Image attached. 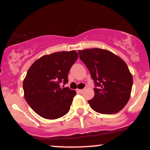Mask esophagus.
I'll return each instance as SVG.
<instances>
[{
  "mask_svg": "<svg viewBox=\"0 0 150 150\" xmlns=\"http://www.w3.org/2000/svg\"><path fill=\"white\" fill-rule=\"evenodd\" d=\"M83 91H84L83 89H77V92L78 93H80V94H81V93L83 92Z\"/></svg>",
  "mask_w": 150,
  "mask_h": 150,
  "instance_id": "1",
  "label": "esophagus"
}]
</instances>
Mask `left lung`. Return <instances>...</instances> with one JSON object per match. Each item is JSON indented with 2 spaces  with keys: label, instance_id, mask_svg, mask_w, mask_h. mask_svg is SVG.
<instances>
[{
  "label": "left lung",
  "instance_id": "left-lung-1",
  "mask_svg": "<svg viewBox=\"0 0 150 150\" xmlns=\"http://www.w3.org/2000/svg\"><path fill=\"white\" fill-rule=\"evenodd\" d=\"M94 80V97L91 108L102 114H113L123 109L130 99L132 77L128 65L111 51L101 49L78 51Z\"/></svg>",
  "mask_w": 150,
  "mask_h": 150
}]
</instances>
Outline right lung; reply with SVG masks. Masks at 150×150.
<instances>
[{"label":"right lung","instance_id":"1","mask_svg":"<svg viewBox=\"0 0 150 150\" xmlns=\"http://www.w3.org/2000/svg\"><path fill=\"white\" fill-rule=\"evenodd\" d=\"M77 58L75 51L53 53L41 57L28 70L23 81L24 94L27 104L38 115L56 119L70 111L76 92L64 85L68 82V74Z\"/></svg>","mask_w":150,"mask_h":150}]
</instances>
